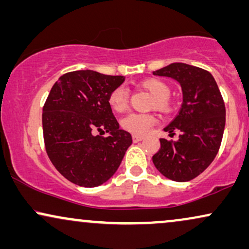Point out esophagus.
Listing matches in <instances>:
<instances>
[{
	"mask_svg": "<svg viewBox=\"0 0 249 249\" xmlns=\"http://www.w3.org/2000/svg\"><path fill=\"white\" fill-rule=\"evenodd\" d=\"M141 140H143L142 135H138V134H134L133 135V141H134V142H138V141H141Z\"/></svg>",
	"mask_w": 249,
	"mask_h": 249,
	"instance_id": "34e87169",
	"label": "esophagus"
}]
</instances>
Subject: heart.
<instances>
[{"label": "heart", "mask_w": 249, "mask_h": 249, "mask_svg": "<svg viewBox=\"0 0 249 249\" xmlns=\"http://www.w3.org/2000/svg\"><path fill=\"white\" fill-rule=\"evenodd\" d=\"M142 87L153 95L152 106L160 111H169L171 109L169 96L171 88L169 84L161 79L150 78L142 81ZM109 105L115 111L122 112L126 110L128 106V92L126 88L119 86L115 88L109 95ZM156 123V118L153 115L146 114H128L122 121V126L131 133L142 135L149 132L150 127Z\"/></svg>", "instance_id": "heart-1"}]
</instances>
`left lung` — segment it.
Here are the masks:
<instances>
[{
  "label": "left lung",
  "mask_w": 249,
  "mask_h": 249,
  "mask_svg": "<svg viewBox=\"0 0 249 249\" xmlns=\"http://www.w3.org/2000/svg\"><path fill=\"white\" fill-rule=\"evenodd\" d=\"M174 78L182 89V105L174 121L164 128L170 135L180 131L177 141L160 139L161 148L153 156L156 169L175 181L197 177L213 161L225 127V105L210 72L172 63L153 72Z\"/></svg>",
  "instance_id": "left-lung-1"
}]
</instances>
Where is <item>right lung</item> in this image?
<instances>
[{"label":"right lung","instance_id":"add662e5","mask_svg":"<svg viewBox=\"0 0 249 249\" xmlns=\"http://www.w3.org/2000/svg\"><path fill=\"white\" fill-rule=\"evenodd\" d=\"M124 80L79 70L63 74L50 89L42 109L46 152L59 174L75 185H102L131 146V134L119 128L109 105L110 93ZM105 130L108 137L101 134Z\"/></svg>","mask_w":249,"mask_h":249}]
</instances>
